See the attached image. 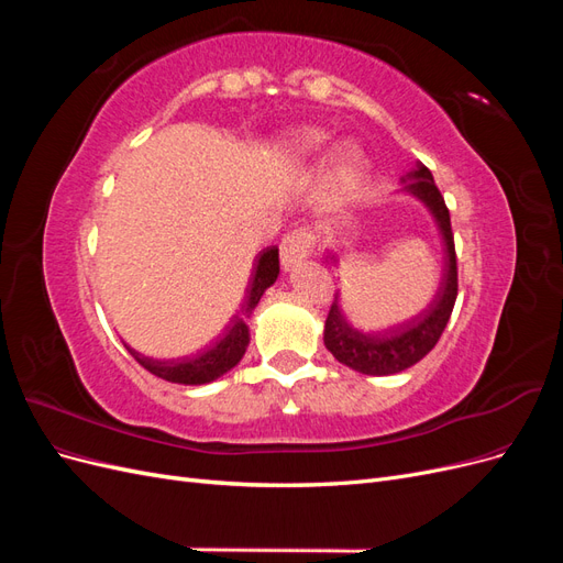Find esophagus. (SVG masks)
Segmentation results:
<instances>
[{"mask_svg":"<svg viewBox=\"0 0 563 563\" xmlns=\"http://www.w3.org/2000/svg\"><path fill=\"white\" fill-rule=\"evenodd\" d=\"M282 265L284 269L296 267L300 261L308 258L314 249V234L308 228H298L294 232H288L282 240Z\"/></svg>","mask_w":563,"mask_h":563,"instance_id":"34e87169","label":"esophagus"}]
</instances>
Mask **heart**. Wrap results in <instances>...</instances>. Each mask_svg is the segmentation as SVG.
I'll return each instance as SVG.
<instances>
[{
	"label": "heart",
	"mask_w": 563,
	"mask_h": 563,
	"mask_svg": "<svg viewBox=\"0 0 563 563\" xmlns=\"http://www.w3.org/2000/svg\"><path fill=\"white\" fill-rule=\"evenodd\" d=\"M310 143L314 145V143H319V135H312V139H310Z\"/></svg>",
	"instance_id": "heart-1"
}]
</instances>
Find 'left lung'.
<instances>
[{
    "instance_id": "1",
    "label": "left lung",
    "mask_w": 563,
    "mask_h": 563,
    "mask_svg": "<svg viewBox=\"0 0 563 563\" xmlns=\"http://www.w3.org/2000/svg\"><path fill=\"white\" fill-rule=\"evenodd\" d=\"M401 183L408 195L418 197L432 211L446 244V269L444 277H441L439 291L428 308L413 319L397 323V327L387 331L362 333L352 329L345 314L338 308V296L333 298L327 327H323V345H327V350L340 364L366 373V376H391V373H399L418 364L439 343L457 298V258L451 216L446 201L441 197L432 178V172L424 164H416L413 172H408Z\"/></svg>"
}]
</instances>
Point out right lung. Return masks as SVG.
I'll list each match as a JSON object with an SVG mask.
<instances>
[{"label":"right lung","mask_w":563,"mask_h":563,"mask_svg":"<svg viewBox=\"0 0 563 563\" xmlns=\"http://www.w3.org/2000/svg\"><path fill=\"white\" fill-rule=\"evenodd\" d=\"M279 275V249L267 246L258 253V258L253 263V272L249 279L246 296L242 302L240 314H234L225 331L220 333L211 345L203 347L201 352L192 356H180V360H152L133 347L126 345L131 356L150 373H155L157 378L168 383H180V385H203L223 376L232 366L240 364V360L246 352L249 345V327L246 319L258 305L261 296L267 288L277 282Z\"/></svg>","instance_id":"add662e5"}]
</instances>
